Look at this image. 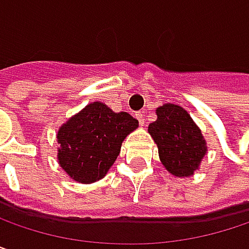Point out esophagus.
Segmentation results:
<instances>
[{"mask_svg": "<svg viewBox=\"0 0 249 249\" xmlns=\"http://www.w3.org/2000/svg\"><path fill=\"white\" fill-rule=\"evenodd\" d=\"M135 118L138 120L140 125H144V121H145V120H144V114H142V112H137V114H135Z\"/></svg>", "mask_w": 249, "mask_h": 249, "instance_id": "34e87169", "label": "esophagus"}]
</instances>
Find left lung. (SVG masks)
Here are the masks:
<instances>
[{
  "label": "left lung",
  "instance_id": "8db88e82",
  "mask_svg": "<svg viewBox=\"0 0 249 249\" xmlns=\"http://www.w3.org/2000/svg\"><path fill=\"white\" fill-rule=\"evenodd\" d=\"M156 115L157 120L148 125V134L157 144L161 164L176 177L193 176L208 153L200 128L186 109L174 104L159 107Z\"/></svg>",
  "mask_w": 249,
  "mask_h": 249
}]
</instances>
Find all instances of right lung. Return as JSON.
<instances>
[{
	"label": "right lung",
	"mask_w": 249,
	"mask_h": 249,
	"mask_svg": "<svg viewBox=\"0 0 249 249\" xmlns=\"http://www.w3.org/2000/svg\"><path fill=\"white\" fill-rule=\"evenodd\" d=\"M138 128L128 112L90 102L57 131V161L72 180L89 184L104 178L120 156L125 138Z\"/></svg>",
	"instance_id": "obj_1"
}]
</instances>
